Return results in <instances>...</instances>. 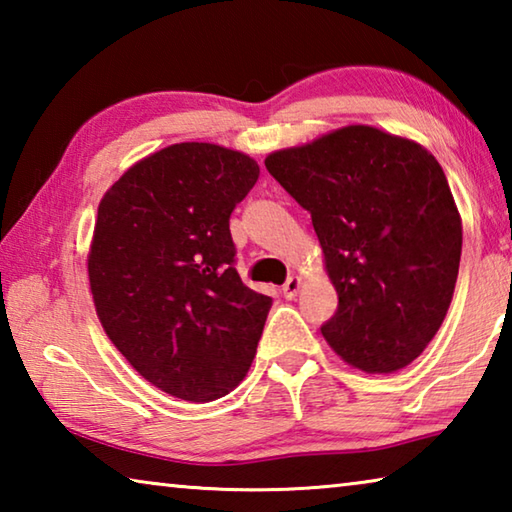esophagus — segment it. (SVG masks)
Here are the masks:
<instances>
[{"instance_id":"34e87169","label":"esophagus","mask_w":512,"mask_h":512,"mask_svg":"<svg viewBox=\"0 0 512 512\" xmlns=\"http://www.w3.org/2000/svg\"><path fill=\"white\" fill-rule=\"evenodd\" d=\"M300 284H302V280L298 275H291L287 282H284V287H282V293H284V298H296L298 296V291H300Z\"/></svg>"}]
</instances>
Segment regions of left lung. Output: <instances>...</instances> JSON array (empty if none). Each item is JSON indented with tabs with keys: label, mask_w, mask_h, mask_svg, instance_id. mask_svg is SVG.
Masks as SVG:
<instances>
[{
	"label": "left lung",
	"mask_w": 512,
	"mask_h": 512,
	"mask_svg": "<svg viewBox=\"0 0 512 512\" xmlns=\"http://www.w3.org/2000/svg\"><path fill=\"white\" fill-rule=\"evenodd\" d=\"M264 164L311 214L339 293L325 341L372 375L409 366L443 325L461 264V214L438 160L359 124Z\"/></svg>",
	"instance_id": "left-lung-1"
}]
</instances>
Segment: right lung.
<instances>
[{"mask_svg":"<svg viewBox=\"0 0 512 512\" xmlns=\"http://www.w3.org/2000/svg\"><path fill=\"white\" fill-rule=\"evenodd\" d=\"M259 178L248 155L171 144L99 203L90 291L108 339L155 388L212 402L246 377L273 300L235 268L230 214Z\"/></svg>","mask_w":512,"mask_h":512,"instance_id":"right-lung-1","label":"right lung"}]
</instances>
